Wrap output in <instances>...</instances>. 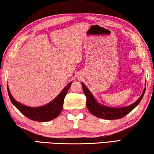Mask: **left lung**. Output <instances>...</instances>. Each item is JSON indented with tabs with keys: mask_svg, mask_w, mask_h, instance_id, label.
Returning <instances> with one entry per match:
<instances>
[{
	"mask_svg": "<svg viewBox=\"0 0 154 154\" xmlns=\"http://www.w3.org/2000/svg\"><path fill=\"white\" fill-rule=\"evenodd\" d=\"M82 89H83L84 93L86 96L87 101H86V105L87 108L89 110V111L92 113L96 117L101 118V119H120V118L124 117L127 114L131 112L135 107H136L141 100L143 98V96L145 92L146 88L142 92L141 97L138 99L134 103L131 104V106L124 107V108H110V107H107L102 106V105L97 103L94 98L92 93L90 92V90L87 88V87L85 85L84 83L82 82Z\"/></svg>",
	"mask_w": 154,
	"mask_h": 154,
	"instance_id": "obj_1",
	"label": "left lung"
}]
</instances>
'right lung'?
<instances>
[{
    "label": "right lung",
    "mask_w": 154,
    "mask_h": 154,
    "mask_svg": "<svg viewBox=\"0 0 154 154\" xmlns=\"http://www.w3.org/2000/svg\"><path fill=\"white\" fill-rule=\"evenodd\" d=\"M72 82H71L63 89L60 94L46 106L37 108H30L22 105L17 102L11 94L8 86V92L9 97L12 104L21 112L23 115H25L28 119L37 122H48L51 121L60 114L63 107L64 97L69 89Z\"/></svg>",
    "instance_id": "obj_1"
}]
</instances>
